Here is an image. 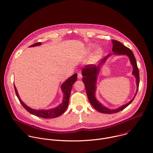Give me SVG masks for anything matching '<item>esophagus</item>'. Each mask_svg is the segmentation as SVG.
<instances>
[{
    "mask_svg": "<svg viewBox=\"0 0 153 153\" xmlns=\"http://www.w3.org/2000/svg\"><path fill=\"white\" fill-rule=\"evenodd\" d=\"M77 78H78L79 79H81L82 78V75L81 72L78 73V74H77Z\"/></svg>",
    "mask_w": 153,
    "mask_h": 153,
    "instance_id": "1",
    "label": "esophagus"
}]
</instances>
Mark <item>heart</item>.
Masks as SVG:
<instances>
[{
  "label": "heart",
  "instance_id": "b5f03b06",
  "mask_svg": "<svg viewBox=\"0 0 153 153\" xmlns=\"http://www.w3.org/2000/svg\"><path fill=\"white\" fill-rule=\"evenodd\" d=\"M99 55H100V52H98L97 53V55H96V56L97 57V56H99Z\"/></svg>",
  "mask_w": 153,
  "mask_h": 153
}]
</instances>
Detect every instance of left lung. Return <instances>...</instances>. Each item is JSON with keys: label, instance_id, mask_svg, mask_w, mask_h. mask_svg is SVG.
<instances>
[{"label": "left lung", "instance_id": "left-lung-1", "mask_svg": "<svg viewBox=\"0 0 153 153\" xmlns=\"http://www.w3.org/2000/svg\"><path fill=\"white\" fill-rule=\"evenodd\" d=\"M113 43V49L112 51L114 52V54L116 55H127L130 59V61L131 62V64L133 66V71L132 74L135 76L136 77V82L137 85V90L136 92V94L134 97V98L131 100L128 103L123 105V106H121L120 107L117 108V109H109L105 107H104L103 105H102L99 101H98L95 98V92L96 91V82H97V76L98 74V73L100 71V66L105 62L107 58L111 55V54H109L108 56H107L103 60L101 61V62L99 64L98 66H96L94 64H89L86 65L82 70V76H83V82L85 84L86 94L88 96V98L89 99V101L91 105L94 107V108L97 110L98 111L105 113V114H113L116 113L117 112H119L123 109H125L126 107H127L134 100L138 88H139V84H140V73H139V69L137 66V61L135 59V57L132 52V51L124 46L122 43H121L120 42L116 40H112Z\"/></svg>", "mask_w": 153, "mask_h": 153}]
</instances>
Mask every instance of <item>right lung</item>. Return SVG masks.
Wrapping results in <instances>:
<instances>
[{
	"label": "right lung",
	"mask_w": 153,
	"mask_h": 153,
	"mask_svg": "<svg viewBox=\"0 0 153 153\" xmlns=\"http://www.w3.org/2000/svg\"><path fill=\"white\" fill-rule=\"evenodd\" d=\"M42 45L41 42H37L34 45H32L30 46L29 47H33L36 46H39ZM77 80V74L75 73L73 76H71L70 78H68L64 83L61 85V89L62 91V92L64 93V98L62 104H59L58 107L54 108L49 109V110H34L31 108L30 107L26 105L20 99L17 90L16 89V87L14 85V89L15 91V94L16 95V97H18L20 103L21 105L24 107V108L30 113L31 114H33L34 116H36L37 117H40L42 118L45 119H52V118H55L57 117L61 114H62L64 111L66 110L68 106V102H69V99L70 96L71 91L72 89L73 85L74 83Z\"/></svg>",
	"instance_id": "right-lung-1"
}]
</instances>
